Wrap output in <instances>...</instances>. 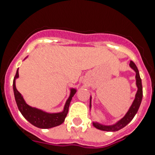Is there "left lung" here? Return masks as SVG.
Returning a JSON list of instances; mask_svg holds the SVG:
<instances>
[{"mask_svg": "<svg viewBox=\"0 0 155 155\" xmlns=\"http://www.w3.org/2000/svg\"><path fill=\"white\" fill-rule=\"evenodd\" d=\"M130 68H133L136 72V84L137 87V91L136 94L135 99H134V102L132 104V105L130 106V109L128 110L125 116L122 118H121L120 120L117 122L115 124L111 125V126H105V125H102L98 123V122H93V125L95 128L98 129V130H103V131H107V132H115L118 130H121L123 127L129 124L132 121V119L134 118L135 115L137 114V111L139 109L141 101H142L143 97V88H142V82H141L140 76L139 71L137 68V65L134 61H130ZM90 108H91V97L90 99Z\"/></svg>", "mask_w": 155, "mask_h": 155, "instance_id": "obj_1", "label": "left lung"}]
</instances>
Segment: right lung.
Here are the masks:
<instances>
[{
	"label": "right lung",
	"instance_id": "1",
	"mask_svg": "<svg viewBox=\"0 0 155 155\" xmlns=\"http://www.w3.org/2000/svg\"><path fill=\"white\" fill-rule=\"evenodd\" d=\"M17 78H18V68L17 69L15 76L13 80V91H14L15 98L18 108L20 112L21 113V115L24 116V118L28 122H30L31 124L35 126L36 127L40 128V129H50V128L55 127V126L62 124L64 121V118L68 114L70 102L72 101V97L76 93V89L71 88L70 95L68 100L65 102L64 110L61 112L48 113L42 110L36 108V107H31L25 103L23 97L21 96V94L16 89L15 79Z\"/></svg>",
	"mask_w": 155,
	"mask_h": 155
}]
</instances>
